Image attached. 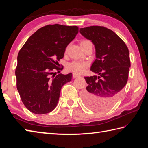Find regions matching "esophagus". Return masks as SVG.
Returning a JSON list of instances; mask_svg holds the SVG:
<instances>
[{"label": "esophagus", "instance_id": "obj_1", "mask_svg": "<svg viewBox=\"0 0 148 148\" xmlns=\"http://www.w3.org/2000/svg\"><path fill=\"white\" fill-rule=\"evenodd\" d=\"M79 76H80L79 75H78L77 74H75V73L72 74V77H73V78H76V77H79Z\"/></svg>", "mask_w": 148, "mask_h": 148}]
</instances>
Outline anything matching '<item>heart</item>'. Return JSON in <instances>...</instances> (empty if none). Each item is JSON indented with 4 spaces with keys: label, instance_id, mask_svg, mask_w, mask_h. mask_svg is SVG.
<instances>
[{
    "label": "heart",
    "instance_id": "1",
    "mask_svg": "<svg viewBox=\"0 0 148 148\" xmlns=\"http://www.w3.org/2000/svg\"><path fill=\"white\" fill-rule=\"evenodd\" d=\"M87 42H89V40H83L81 42V44H83ZM88 66V63L85 62H80V61H73L67 65V69L69 71L74 72L75 74H81L84 70V69Z\"/></svg>",
    "mask_w": 148,
    "mask_h": 148
}]
</instances>
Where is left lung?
Returning <instances> with one entry per match:
<instances>
[{
  "instance_id": "left-lung-1",
  "label": "left lung",
  "mask_w": 148,
  "mask_h": 148,
  "mask_svg": "<svg viewBox=\"0 0 148 148\" xmlns=\"http://www.w3.org/2000/svg\"><path fill=\"white\" fill-rule=\"evenodd\" d=\"M79 32L95 45L96 59L90 70L100 75L84 77L88 86L82 93L83 101L90 109L108 110L118 101L127 83L129 51L123 40L106 27L90 26Z\"/></svg>"
}]
</instances>
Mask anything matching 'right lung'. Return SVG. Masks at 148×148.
I'll use <instances>...</instances> for the list:
<instances>
[{
	"instance_id": "1",
	"label": "right lung",
	"mask_w": 148,
	"mask_h": 148,
	"mask_svg": "<svg viewBox=\"0 0 148 148\" xmlns=\"http://www.w3.org/2000/svg\"><path fill=\"white\" fill-rule=\"evenodd\" d=\"M77 26L48 25L31 36L18 55L15 74L22 102L34 114L51 112L57 105L62 87L72 79V73L59 74L66 47L76 36Z\"/></svg>"
}]
</instances>
